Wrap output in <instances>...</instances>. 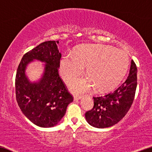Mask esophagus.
Returning a JSON list of instances; mask_svg holds the SVG:
<instances>
[{
  "instance_id": "34e87169",
  "label": "esophagus",
  "mask_w": 152,
  "mask_h": 152,
  "mask_svg": "<svg viewBox=\"0 0 152 152\" xmlns=\"http://www.w3.org/2000/svg\"><path fill=\"white\" fill-rule=\"evenodd\" d=\"M81 98H82V96H74V100H79V99H80Z\"/></svg>"
}]
</instances>
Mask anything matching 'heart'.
Segmentation results:
<instances>
[{
    "mask_svg": "<svg viewBox=\"0 0 152 152\" xmlns=\"http://www.w3.org/2000/svg\"><path fill=\"white\" fill-rule=\"evenodd\" d=\"M128 56L125 52L102 44L83 45L77 48L74 54L63 56L60 72L63 80L69 83L83 73L87 67L88 76L74 80L70 90L80 94L96 88L98 91L113 89L126 73Z\"/></svg>",
    "mask_w": 152,
    "mask_h": 152,
    "instance_id": "b5f03b06",
    "label": "heart"
}]
</instances>
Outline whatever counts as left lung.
<instances>
[{"instance_id": "8db88e82", "label": "left lung", "mask_w": 152, "mask_h": 152, "mask_svg": "<svg viewBox=\"0 0 152 152\" xmlns=\"http://www.w3.org/2000/svg\"><path fill=\"white\" fill-rule=\"evenodd\" d=\"M137 86V67L131 61L129 75L126 80L112 92L94 97V105L85 113L91 126L105 128L114 126L124 118L134 101Z\"/></svg>"}]
</instances>
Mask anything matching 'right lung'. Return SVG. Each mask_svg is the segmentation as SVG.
I'll list each match as a JSON object with an SVG mask.
<instances>
[{
    "label": "right lung",
    "instance_id": "add662e5",
    "mask_svg": "<svg viewBox=\"0 0 152 152\" xmlns=\"http://www.w3.org/2000/svg\"><path fill=\"white\" fill-rule=\"evenodd\" d=\"M56 43L57 41L43 42L26 53L18 65L15 76L18 106L32 123L42 128L57 125L73 101L58 74L61 54ZM34 60L45 63L44 73L37 82H31L26 74L27 65Z\"/></svg>",
    "mask_w": 152,
    "mask_h": 152
}]
</instances>
